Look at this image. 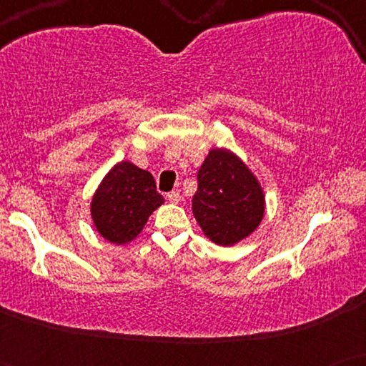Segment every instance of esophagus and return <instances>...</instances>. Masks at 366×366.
<instances>
[{
    "instance_id": "obj_1",
    "label": "esophagus",
    "mask_w": 366,
    "mask_h": 366,
    "mask_svg": "<svg viewBox=\"0 0 366 366\" xmlns=\"http://www.w3.org/2000/svg\"><path fill=\"white\" fill-rule=\"evenodd\" d=\"M167 198H168V202L169 203H179V202H182V194H179L178 192H172V193H168L167 194Z\"/></svg>"
}]
</instances>
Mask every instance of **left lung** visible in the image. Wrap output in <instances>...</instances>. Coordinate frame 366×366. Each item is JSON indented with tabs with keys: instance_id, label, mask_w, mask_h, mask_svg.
<instances>
[{
	"instance_id": "left-lung-1",
	"label": "left lung",
	"mask_w": 366,
	"mask_h": 366,
	"mask_svg": "<svg viewBox=\"0 0 366 366\" xmlns=\"http://www.w3.org/2000/svg\"><path fill=\"white\" fill-rule=\"evenodd\" d=\"M193 214L203 233L222 247L249 237L264 214L262 184L237 154L213 148L198 169Z\"/></svg>"
}]
</instances>
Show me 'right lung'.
<instances>
[{"label":"right lung","instance_id":"right-lung-1","mask_svg":"<svg viewBox=\"0 0 366 366\" xmlns=\"http://www.w3.org/2000/svg\"><path fill=\"white\" fill-rule=\"evenodd\" d=\"M163 203L152 173L129 162H119L93 194L92 218L104 239L124 244L142 233L149 214Z\"/></svg>","mask_w":366,"mask_h":366}]
</instances>
